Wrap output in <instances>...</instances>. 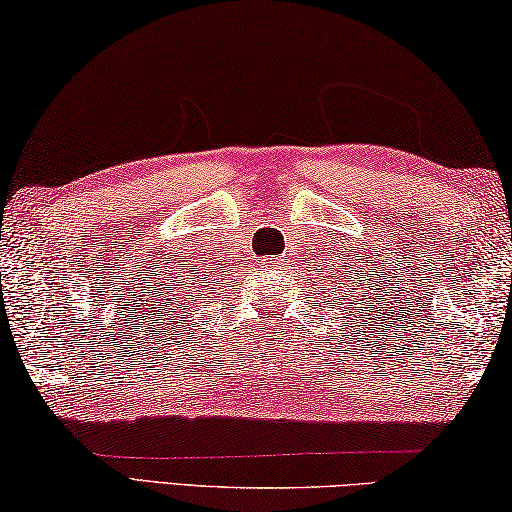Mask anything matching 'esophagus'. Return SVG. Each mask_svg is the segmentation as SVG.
<instances>
[{"label": "esophagus", "instance_id": "1", "mask_svg": "<svg viewBox=\"0 0 512 512\" xmlns=\"http://www.w3.org/2000/svg\"><path fill=\"white\" fill-rule=\"evenodd\" d=\"M264 266H268V268H277V266H282V257H277V255H266L264 259Z\"/></svg>", "mask_w": 512, "mask_h": 512}]
</instances>
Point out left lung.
Here are the masks:
<instances>
[{"instance_id":"obj_1","label":"left lung","mask_w":512,"mask_h":512,"mask_svg":"<svg viewBox=\"0 0 512 512\" xmlns=\"http://www.w3.org/2000/svg\"><path fill=\"white\" fill-rule=\"evenodd\" d=\"M347 259V255L342 257V262H345ZM349 259H351V255H349ZM340 267L341 271L338 272L337 268ZM358 262H349V266H338V259H333V264L331 266H327V262H324V271H320V268H315V271L320 273V277L324 280V284L320 286L322 288V293H324V297H327V300L331 302V309H340V311H345V309H351V315H353V306L356 304H362V300H367V293L362 295V291H367L369 286H374L371 282V268H369V280H365V271H358ZM387 282V280H385ZM378 286V284H376ZM371 291H374V288H371ZM318 297H320V293H318ZM318 306V304H315ZM369 306H371V297H369ZM358 309V306H356ZM365 309V306H360V311ZM374 320V318H371ZM367 322V320H365ZM362 322V324H365ZM365 333V331H362Z\"/></svg>"}]
</instances>
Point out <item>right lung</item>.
<instances>
[{"label":"right lung","instance_id":"right-lung-1","mask_svg":"<svg viewBox=\"0 0 512 512\" xmlns=\"http://www.w3.org/2000/svg\"><path fill=\"white\" fill-rule=\"evenodd\" d=\"M181 277V280H179V284H174V293H176V297H172V300H179V297H181V302L183 304H188V300H192L194 302V295L192 297H188L192 291H190V288H197L199 284V280H197V275H194V273H190V277H185V275H179ZM185 296L186 300L183 301L182 297ZM181 306V304H179Z\"/></svg>","mask_w":512,"mask_h":512}]
</instances>
